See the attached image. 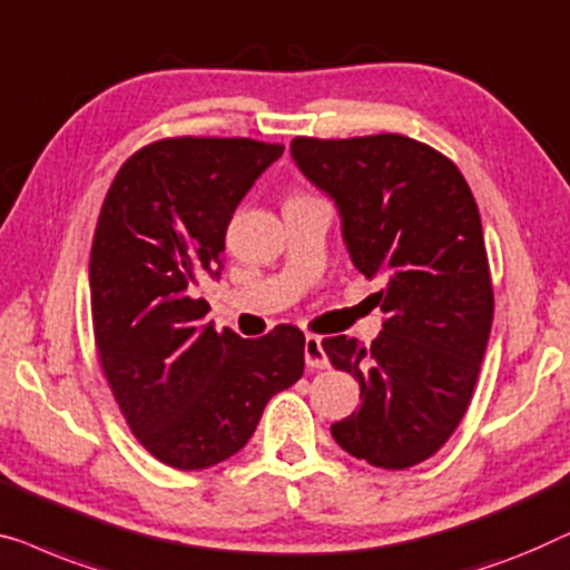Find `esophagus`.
I'll return each mask as SVG.
<instances>
[{
	"mask_svg": "<svg viewBox=\"0 0 570 570\" xmlns=\"http://www.w3.org/2000/svg\"><path fill=\"white\" fill-rule=\"evenodd\" d=\"M303 354H305V365H308V367H313V370L328 367V357H326L324 344H321L318 336H313V334L305 336Z\"/></svg>",
	"mask_w": 570,
	"mask_h": 570,
	"instance_id": "1",
	"label": "esophagus"
}]
</instances>
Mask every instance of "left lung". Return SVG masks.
I'll return each instance as SVG.
<instances>
[{
    "label": "left lung",
    "instance_id": "obj_1",
    "mask_svg": "<svg viewBox=\"0 0 570 570\" xmlns=\"http://www.w3.org/2000/svg\"><path fill=\"white\" fill-rule=\"evenodd\" d=\"M293 161L332 197L352 265L385 277L370 346L328 336L324 352L360 383V409L332 424L342 450L385 470L432 458L463 419L493 321L475 197L448 156L399 134L295 138Z\"/></svg>",
    "mask_w": 570,
    "mask_h": 570
}]
</instances>
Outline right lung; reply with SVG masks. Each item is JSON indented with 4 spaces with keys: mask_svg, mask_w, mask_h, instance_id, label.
Masks as SVG:
<instances>
[{
    "mask_svg": "<svg viewBox=\"0 0 570 570\" xmlns=\"http://www.w3.org/2000/svg\"><path fill=\"white\" fill-rule=\"evenodd\" d=\"M285 146L164 138L122 164L97 220L89 291L107 383L130 432L164 465L203 470L244 448L272 395L303 375L305 336L259 340L203 324V277L224 269L236 205Z\"/></svg>",
    "mask_w": 570,
    "mask_h": 570,
    "instance_id": "obj_1",
    "label": "right lung"
}]
</instances>
